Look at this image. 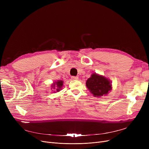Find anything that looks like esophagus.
<instances>
[{
	"mask_svg": "<svg viewBox=\"0 0 149 149\" xmlns=\"http://www.w3.org/2000/svg\"><path fill=\"white\" fill-rule=\"evenodd\" d=\"M71 79L72 80H79V77H76V76H72L71 77Z\"/></svg>",
	"mask_w": 149,
	"mask_h": 149,
	"instance_id": "obj_1",
	"label": "esophagus"
}]
</instances>
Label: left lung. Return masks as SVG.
<instances>
[{"instance_id": "1", "label": "left lung", "mask_w": 149, "mask_h": 149, "mask_svg": "<svg viewBox=\"0 0 149 149\" xmlns=\"http://www.w3.org/2000/svg\"><path fill=\"white\" fill-rule=\"evenodd\" d=\"M86 86L95 97L106 95L112 89V84L108 79L103 76L96 74H92L86 81Z\"/></svg>"}]
</instances>
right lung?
<instances>
[{"label": "right lung", "mask_w": 149, "mask_h": 149, "mask_svg": "<svg viewBox=\"0 0 149 149\" xmlns=\"http://www.w3.org/2000/svg\"><path fill=\"white\" fill-rule=\"evenodd\" d=\"M63 81L58 80V81L54 83V84L52 86L54 87V89H56V88H55V87H56L57 88L56 90H57V92H58L60 90V89L61 88L62 86H63Z\"/></svg>", "instance_id": "obj_1"}]
</instances>
